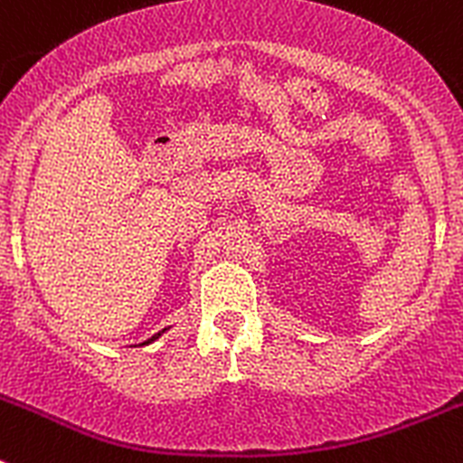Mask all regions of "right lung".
<instances>
[{
  "mask_svg": "<svg viewBox=\"0 0 463 463\" xmlns=\"http://www.w3.org/2000/svg\"><path fill=\"white\" fill-rule=\"evenodd\" d=\"M167 330H169V327H165V330H160V332H158V335H154V336H151V339L142 341V345H146V344H151V341H156V339H158V336H160V335H163V332H167Z\"/></svg>",
  "mask_w": 463,
  "mask_h": 463,
  "instance_id": "obj_1",
  "label": "right lung"
}]
</instances>
